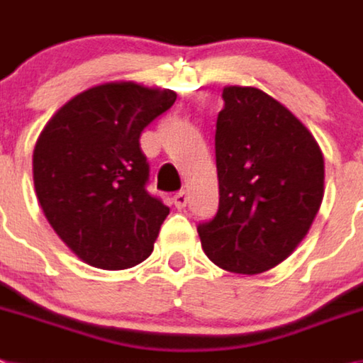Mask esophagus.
<instances>
[{
  "label": "esophagus",
  "instance_id": "1",
  "mask_svg": "<svg viewBox=\"0 0 363 363\" xmlns=\"http://www.w3.org/2000/svg\"><path fill=\"white\" fill-rule=\"evenodd\" d=\"M173 204H175V208H177V210H182V208L188 204V194H186L184 190L177 191V194L173 195Z\"/></svg>",
  "mask_w": 363,
  "mask_h": 363
}]
</instances>
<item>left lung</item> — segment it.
Here are the masks:
<instances>
[{"label":"left lung","instance_id":"1","mask_svg":"<svg viewBox=\"0 0 363 363\" xmlns=\"http://www.w3.org/2000/svg\"><path fill=\"white\" fill-rule=\"evenodd\" d=\"M217 115L219 208L199 223L210 261L261 274L291 256L323 199V157L285 106L256 87L226 86Z\"/></svg>","mask_w":363,"mask_h":363}]
</instances>
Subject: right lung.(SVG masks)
I'll list each match as a JSON object with an SVG mask.
<instances>
[{"label":"right lung","mask_w":363,"mask_h":363,"mask_svg":"<svg viewBox=\"0 0 363 363\" xmlns=\"http://www.w3.org/2000/svg\"><path fill=\"white\" fill-rule=\"evenodd\" d=\"M177 94L133 82L91 87L49 121L33 155L47 220L82 261L104 270L143 263L169 208L147 191L140 133Z\"/></svg>","instance_id":"add662e5"}]
</instances>
